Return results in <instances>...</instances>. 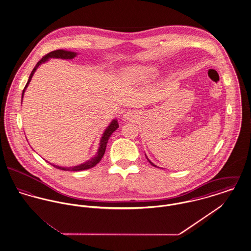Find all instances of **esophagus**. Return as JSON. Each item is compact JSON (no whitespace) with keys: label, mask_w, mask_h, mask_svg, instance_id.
<instances>
[{"label":"esophagus","mask_w":251,"mask_h":251,"mask_svg":"<svg viewBox=\"0 0 251 251\" xmlns=\"http://www.w3.org/2000/svg\"><path fill=\"white\" fill-rule=\"evenodd\" d=\"M124 120H131L134 118V114L132 112H126L123 116H122Z\"/></svg>","instance_id":"esophagus-1"}]
</instances>
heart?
Here are the masks:
<instances>
[{
  "instance_id": "obj_1",
  "label": "heart",
  "mask_w": 251,
  "mask_h": 251,
  "mask_svg": "<svg viewBox=\"0 0 251 251\" xmlns=\"http://www.w3.org/2000/svg\"><path fill=\"white\" fill-rule=\"evenodd\" d=\"M158 74L155 66H134L123 72V77L132 82H145L154 78Z\"/></svg>"
}]
</instances>
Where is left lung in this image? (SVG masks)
<instances>
[{"instance_id": "1", "label": "left lung", "mask_w": 251, "mask_h": 251, "mask_svg": "<svg viewBox=\"0 0 251 251\" xmlns=\"http://www.w3.org/2000/svg\"><path fill=\"white\" fill-rule=\"evenodd\" d=\"M146 158H147V160H148V161H149V162H150V163H151V166H153V167H157V166H155V165H154V164H153V163H152V162H151V161H150V159H149V158H148V157H147V155H146Z\"/></svg>"}]
</instances>
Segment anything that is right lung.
<instances>
[{"mask_svg":"<svg viewBox=\"0 0 251 251\" xmlns=\"http://www.w3.org/2000/svg\"><path fill=\"white\" fill-rule=\"evenodd\" d=\"M77 55L76 52L74 51H69V50H53V51H50L49 52L48 54H46L45 56H43L41 60H39L37 62V64L36 65V67L34 68V70L31 72L30 76H29V79H28V82L24 87V91H23V95L22 98H24V92H25V89L27 88L28 84H30L31 80H32V77L34 75V73L36 72V69L43 63H45L46 61H48L50 58H60V59H72L74 58L75 56ZM119 128V123H118V120H112V122L109 124L106 130L103 132L102 136H101V139H100V148L98 150V152L93 158H91L90 160L84 162L83 164L79 165V166H75V167H59V166H56V165H52V167H56L58 169L61 170H66V171H80V170H85V169H89L91 167H95L96 165L98 163H100V161L101 160V158L104 155V152H105V150H106V145L108 143V139L110 138L111 134L116 131L117 129Z\"/></svg>","mask_w":251,"mask_h":251,"instance_id":"1","label":"right lung"}]
</instances>
